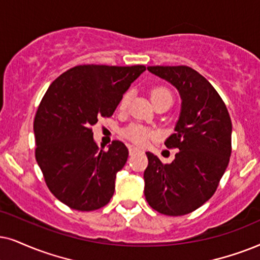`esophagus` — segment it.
<instances>
[{"label":"esophagus","mask_w":260,"mask_h":260,"mask_svg":"<svg viewBox=\"0 0 260 260\" xmlns=\"http://www.w3.org/2000/svg\"><path fill=\"white\" fill-rule=\"evenodd\" d=\"M137 152H141L140 149H138V147H134V146H129V154L132 156V154L137 153Z\"/></svg>","instance_id":"1"}]
</instances>
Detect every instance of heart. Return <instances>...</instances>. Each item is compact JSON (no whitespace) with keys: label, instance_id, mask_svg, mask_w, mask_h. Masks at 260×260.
Wrapping results in <instances>:
<instances>
[{"label":"heart","instance_id":"obj_1","mask_svg":"<svg viewBox=\"0 0 260 260\" xmlns=\"http://www.w3.org/2000/svg\"><path fill=\"white\" fill-rule=\"evenodd\" d=\"M150 97H151V101H152V103L154 104L156 102L163 100V98L172 97V93H170V91L166 87H154L150 91ZM129 98H131L129 92H126V93L121 97L120 104H119L120 109H126L128 103H129ZM124 134H126V137L129 138L131 140H133L134 143L140 144V145H143V144L147 143L150 139H152V138L156 137V134H154L153 131H151L146 127L138 126V124L131 126L126 132H124Z\"/></svg>","mask_w":260,"mask_h":260}]
</instances>
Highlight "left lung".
<instances>
[{"mask_svg": "<svg viewBox=\"0 0 260 260\" xmlns=\"http://www.w3.org/2000/svg\"><path fill=\"white\" fill-rule=\"evenodd\" d=\"M147 71L179 91L181 110L175 133L166 146L179 149L172 163L163 164L146 152L145 198L156 211L182 216L194 211L216 192L232 153V120L211 84L187 66H151Z\"/></svg>", "mask_w": 260, "mask_h": 260, "instance_id": "1", "label": "left lung"}]
</instances>
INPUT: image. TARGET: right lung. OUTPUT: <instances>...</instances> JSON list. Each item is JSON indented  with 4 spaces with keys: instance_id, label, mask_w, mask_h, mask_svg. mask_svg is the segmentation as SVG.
<instances>
[{
    "instance_id": "add662e5",
    "label": "right lung",
    "mask_w": 260,
    "mask_h": 260,
    "mask_svg": "<svg viewBox=\"0 0 260 260\" xmlns=\"http://www.w3.org/2000/svg\"><path fill=\"white\" fill-rule=\"evenodd\" d=\"M145 71L144 66H77L45 92L34 123L36 159L50 192L70 208L93 211L110 202L128 149L117 140L100 149L91 127L114 114Z\"/></svg>"
}]
</instances>
